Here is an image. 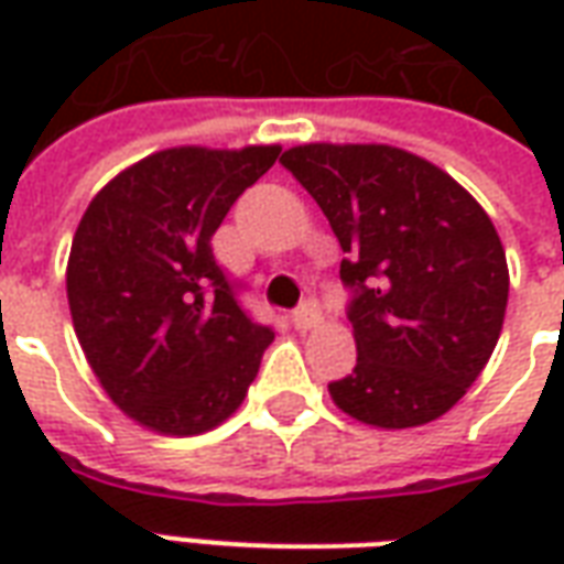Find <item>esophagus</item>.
Instances as JSON below:
<instances>
[{"label": "esophagus", "mask_w": 564, "mask_h": 564, "mask_svg": "<svg viewBox=\"0 0 564 564\" xmlns=\"http://www.w3.org/2000/svg\"><path fill=\"white\" fill-rule=\"evenodd\" d=\"M319 319H323V314H319L317 302H305V305H302V307H295L293 323H295V329H299V332L317 329Z\"/></svg>", "instance_id": "34e87169"}]
</instances>
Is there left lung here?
Here are the masks:
<instances>
[{"mask_svg":"<svg viewBox=\"0 0 564 564\" xmlns=\"http://www.w3.org/2000/svg\"><path fill=\"white\" fill-rule=\"evenodd\" d=\"M283 169L314 196L354 290V375L329 383L344 414L411 429L447 414L496 350L508 259L477 198L390 144H299Z\"/></svg>","mask_w":564,"mask_h":564,"instance_id":"left-lung-1","label":"left lung"}]
</instances>
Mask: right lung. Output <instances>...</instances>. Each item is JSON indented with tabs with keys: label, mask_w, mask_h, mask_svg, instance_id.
I'll use <instances>...</instances> for the list:
<instances>
[{
	"label": "right lung",
	"mask_w": 564,
	"mask_h": 564,
	"mask_svg": "<svg viewBox=\"0 0 564 564\" xmlns=\"http://www.w3.org/2000/svg\"><path fill=\"white\" fill-rule=\"evenodd\" d=\"M278 144L156 150L84 210L66 269L80 350L108 399L160 435H202L241 408L269 326L247 317L210 238Z\"/></svg>",
	"instance_id": "obj_1"
}]
</instances>
